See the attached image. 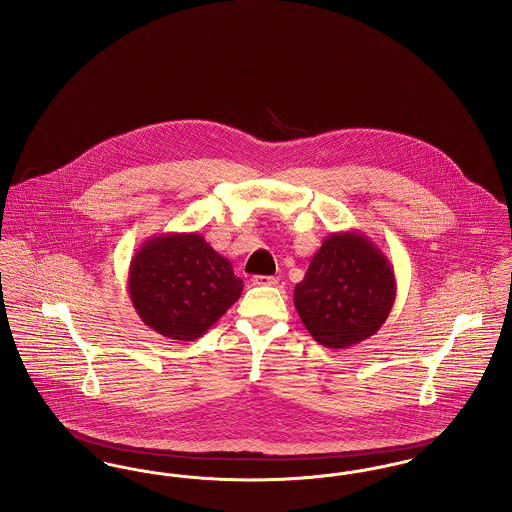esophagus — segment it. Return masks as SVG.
Segmentation results:
<instances>
[{
    "label": "esophagus",
    "mask_w": 512,
    "mask_h": 512,
    "mask_svg": "<svg viewBox=\"0 0 512 512\" xmlns=\"http://www.w3.org/2000/svg\"><path fill=\"white\" fill-rule=\"evenodd\" d=\"M251 282H253L255 286H276V284H278V278H276V276H261V274H257V276L251 278Z\"/></svg>",
    "instance_id": "esophagus-1"
}]
</instances>
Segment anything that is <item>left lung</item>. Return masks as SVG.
I'll list each match as a JSON object with an SVG mask.
<instances>
[{
	"mask_svg": "<svg viewBox=\"0 0 512 512\" xmlns=\"http://www.w3.org/2000/svg\"><path fill=\"white\" fill-rule=\"evenodd\" d=\"M397 295L390 259L365 232H332L293 290L303 326L320 345L347 349L374 336Z\"/></svg>",
	"mask_w": 512,
	"mask_h": 512,
	"instance_id": "8db88e82",
	"label": "left lung"
}]
</instances>
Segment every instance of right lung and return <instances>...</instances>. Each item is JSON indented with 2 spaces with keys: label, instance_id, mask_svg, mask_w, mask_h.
Masks as SVG:
<instances>
[{
  "label": "right lung",
  "instance_id": "add662e5",
  "mask_svg": "<svg viewBox=\"0 0 512 512\" xmlns=\"http://www.w3.org/2000/svg\"><path fill=\"white\" fill-rule=\"evenodd\" d=\"M232 263L197 232L147 238L130 261L128 295L151 330L169 340L201 338L242 295Z\"/></svg>",
  "mask_w": 512,
  "mask_h": 512
}]
</instances>
